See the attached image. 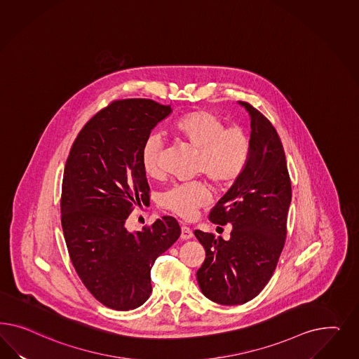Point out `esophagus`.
Masks as SVG:
<instances>
[{"instance_id": "1", "label": "esophagus", "mask_w": 359, "mask_h": 359, "mask_svg": "<svg viewBox=\"0 0 359 359\" xmlns=\"http://www.w3.org/2000/svg\"><path fill=\"white\" fill-rule=\"evenodd\" d=\"M180 237H182V239H184V241L191 239L194 237V231L188 228V226L183 225V226H182V236H180Z\"/></svg>"}]
</instances>
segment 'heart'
I'll return each mask as SVG.
<instances>
[{"label": "heart", "mask_w": 359, "mask_h": 359, "mask_svg": "<svg viewBox=\"0 0 359 359\" xmlns=\"http://www.w3.org/2000/svg\"><path fill=\"white\" fill-rule=\"evenodd\" d=\"M172 134L198 151L197 171L219 188L233 184L249 162V135L238 126L226 128L224 121L208 110H195L180 117L172 125ZM161 152L162 142L155 135L142 146V167L151 177L162 174ZM208 200V189L201 183L174 184L161 197L163 207L182 217H192L196 208L205 205Z\"/></svg>", "instance_id": "b5f03b06"}]
</instances>
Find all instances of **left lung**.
<instances>
[{"label":"left lung","mask_w":359,"mask_h":359,"mask_svg":"<svg viewBox=\"0 0 359 359\" xmlns=\"http://www.w3.org/2000/svg\"><path fill=\"white\" fill-rule=\"evenodd\" d=\"M238 104L250 117V158L209 215L213 224L233 226L230 238L195 231L207 252L196 273L198 287L209 300L222 305L248 303L271 279L284 248L292 198L278 133L250 104Z\"/></svg>","instance_id":"1"}]
</instances>
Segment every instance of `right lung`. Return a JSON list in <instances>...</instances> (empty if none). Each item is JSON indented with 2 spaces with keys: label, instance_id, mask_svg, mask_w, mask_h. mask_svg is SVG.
<instances>
[{
  "label": "right lung",
  "instance_id": "right-lung-1",
  "mask_svg": "<svg viewBox=\"0 0 359 359\" xmlns=\"http://www.w3.org/2000/svg\"><path fill=\"white\" fill-rule=\"evenodd\" d=\"M171 113L152 100L114 101L79 133L65 162L60 212L69 258L88 291L116 311L149 299L154 262L180 237L171 216L126 228L133 207L149 200L142 146Z\"/></svg>",
  "mask_w": 359,
  "mask_h": 359
}]
</instances>
